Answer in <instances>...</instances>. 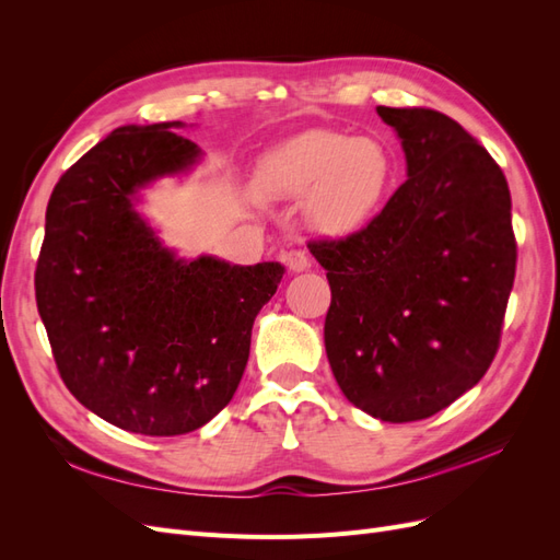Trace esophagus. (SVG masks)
Here are the masks:
<instances>
[{
    "instance_id": "obj_1",
    "label": "esophagus",
    "mask_w": 560,
    "mask_h": 560,
    "mask_svg": "<svg viewBox=\"0 0 560 560\" xmlns=\"http://www.w3.org/2000/svg\"><path fill=\"white\" fill-rule=\"evenodd\" d=\"M282 261H284L287 268L292 270V273H303V270L311 268V259L306 257V252H301V249L284 252L282 254Z\"/></svg>"
}]
</instances>
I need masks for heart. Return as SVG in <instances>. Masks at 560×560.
<instances>
[{
  "mask_svg": "<svg viewBox=\"0 0 560 560\" xmlns=\"http://www.w3.org/2000/svg\"><path fill=\"white\" fill-rule=\"evenodd\" d=\"M395 159L376 138L308 130L270 149L254 173L264 200H303L311 226L331 238L364 229L389 191Z\"/></svg>",
  "mask_w": 560,
  "mask_h": 560,
  "instance_id": "heart-1",
  "label": "heart"
}]
</instances>
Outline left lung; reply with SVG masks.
Listing matches in <instances>:
<instances>
[{
	"label": "left lung",
	"mask_w": 560,
	"mask_h": 560,
	"mask_svg": "<svg viewBox=\"0 0 560 560\" xmlns=\"http://www.w3.org/2000/svg\"><path fill=\"white\" fill-rule=\"evenodd\" d=\"M397 132L406 179L346 241L308 249L327 270L325 348L350 404L422 420L493 362L516 273L512 196L500 165L434 109H376Z\"/></svg>",
	"instance_id": "left-lung-1"
}]
</instances>
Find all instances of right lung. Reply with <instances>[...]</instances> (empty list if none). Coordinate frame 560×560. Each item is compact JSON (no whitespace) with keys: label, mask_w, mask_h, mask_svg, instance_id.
<instances>
[{"label":"right lung","mask_w":560,"mask_h":560,"mask_svg":"<svg viewBox=\"0 0 560 560\" xmlns=\"http://www.w3.org/2000/svg\"><path fill=\"white\" fill-rule=\"evenodd\" d=\"M182 121L121 126L50 194L37 308L67 389L112 425L175 436L210 422L238 389L254 317L284 276L179 257L142 212L144 191L189 175L202 149Z\"/></svg>","instance_id":"add662e5"}]
</instances>
